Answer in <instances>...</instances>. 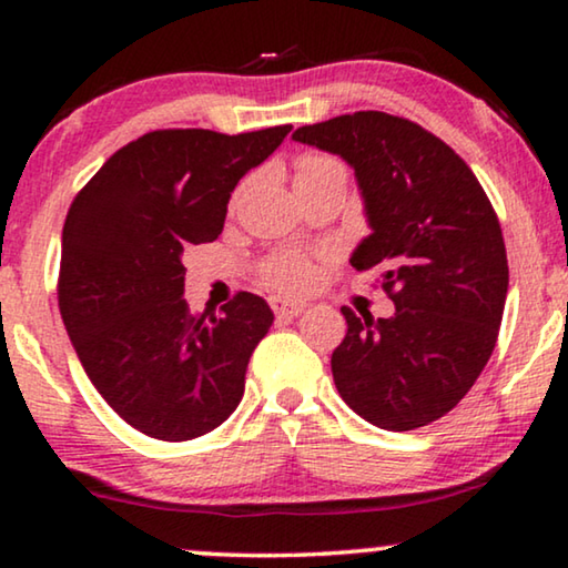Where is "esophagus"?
<instances>
[{"label":"esophagus","instance_id":"34e87169","mask_svg":"<svg viewBox=\"0 0 568 568\" xmlns=\"http://www.w3.org/2000/svg\"><path fill=\"white\" fill-rule=\"evenodd\" d=\"M271 310H274V315L278 317V321H292V317H297L302 310H305V302H290L282 297H271Z\"/></svg>","mask_w":568,"mask_h":568}]
</instances>
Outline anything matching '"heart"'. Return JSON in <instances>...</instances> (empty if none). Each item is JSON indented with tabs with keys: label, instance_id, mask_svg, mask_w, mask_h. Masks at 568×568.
I'll use <instances>...</instances> for the list:
<instances>
[{
	"label": "heart",
	"instance_id": "heart-1",
	"mask_svg": "<svg viewBox=\"0 0 568 568\" xmlns=\"http://www.w3.org/2000/svg\"><path fill=\"white\" fill-rule=\"evenodd\" d=\"M297 181H310V178H323V175H346L344 162L331 158V154H317L307 152L297 160ZM261 282L268 290L282 292V294H300L313 286L315 282V266L305 253L297 251H282L271 253L268 258L261 261L258 266Z\"/></svg>",
	"mask_w": 568,
	"mask_h": 568
}]
</instances>
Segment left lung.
<instances>
[{
    "label": "left lung",
    "instance_id": "8db88e82",
    "mask_svg": "<svg viewBox=\"0 0 568 568\" xmlns=\"http://www.w3.org/2000/svg\"><path fill=\"white\" fill-rule=\"evenodd\" d=\"M302 144L354 168L372 235L352 266L379 268L393 317H346L331 356L341 398L369 424L410 432L465 398L499 338L509 286L501 224L453 146L383 111L302 126Z\"/></svg>",
    "mask_w": 568,
    "mask_h": 568
}]
</instances>
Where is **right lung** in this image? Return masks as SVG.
Masks as SVG:
<instances>
[{"label": "right lung", "instance_id": "add662e5", "mask_svg": "<svg viewBox=\"0 0 568 568\" xmlns=\"http://www.w3.org/2000/svg\"><path fill=\"white\" fill-rule=\"evenodd\" d=\"M290 131H150L111 154L69 206L61 321L90 383L146 437L196 439L243 398L274 313L258 294L237 292L220 313L193 315L181 255L220 237L237 181Z\"/></svg>", "mask_w": 568, "mask_h": 568}]
</instances>
